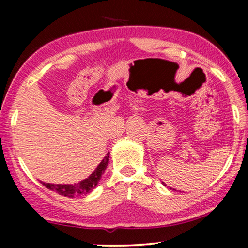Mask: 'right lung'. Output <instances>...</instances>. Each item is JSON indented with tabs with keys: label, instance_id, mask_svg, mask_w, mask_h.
Returning a JSON list of instances; mask_svg holds the SVG:
<instances>
[{
	"label": "right lung",
	"instance_id": "1",
	"mask_svg": "<svg viewBox=\"0 0 248 248\" xmlns=\"http://www.w3.org/2000/svg\"><path fill=\"white\" fill-rule=\"evenodd\" d=\"M108 160H109V154H107L106 157L103 159V161L98 165L96 170L91 174L87 179H83L82 182L78 183L74 185H62V184H50V183H43L47 188H49L50 191H55L59 193L60 195L67 196V198H73L74 195H84L87 193L93 191L96 187L98 182L100 181L101 175L105 172L108 165Z\"/></svg>",
	"mask_w": 248,
	"mask_h": 248
}]
</instances>
